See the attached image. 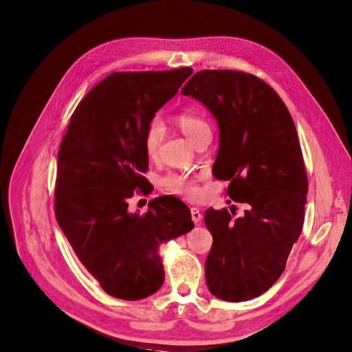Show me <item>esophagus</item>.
<instances>
[{
    "label": "esophagus",
    "instance_id": "obj_1",
    "mask_svg": "<svg viewBox=\"0 0 352 352\" xmlns=\"http://www.w3.org/2000/svg\"><path fill=\"white\" fill-rule=\"evenodd\" d=\"M190 213H192V220H193L196 224H199V223L201 221V219H203L201 212H200L197 208H192V209H190Z\"/></svg>",
    "mask_w": 352,
    "mask_h": 352
}]
</instances>
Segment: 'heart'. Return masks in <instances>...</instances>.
<instances>
[{"label":"heart","mask_w":352,"mask_h":352,"mask_svg":"<svg viewBox=\"0 0 352 352\" xmlns=\"http://www.w3.org/2000/svg\"><path fill=\"white\" fill-rule=\"evenodd\" d=\"M177 125L180 126L182 132L184 136L188 138L192 143L201 136L203 133L210 132L209 123L206 122L203 118L195 113H182L177 116ZM164 136V123L160 118H153L148 123L146 131H144L143 135V148L144 152H146L148 156H155L157 152L159 144ZM163 186L166 188L169 192L175 195H180L184 197L193 199L199 195L197 184L193 179L183 176V175H176L170 173L166 177H163Z\"/></svg>","instance_id":"b5f03b06"}]
</instances>
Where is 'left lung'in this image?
Returning a JSON list of instances; mask_svg holds the SVG:
<instances>
[{"mask_svg": "<svg viewBox=\"0 0 352 352\" xmlns=\"http://www.w3.org/2000/svg\"><path fill=\"white\" fill-rule=\"evenodd\" d=\"M182 95L216 119L213 175L229 180L227 195L245 206L237 219L206 210L213 236L206 284L224 301L256 298L278 280L302 230L308 183L293 118L272 87L240 71H199Z\"/></svg>", "mask_w": 352, "mask_h": 352, "instance_id": "obj_1", "label": "left lung"}]
</instances>
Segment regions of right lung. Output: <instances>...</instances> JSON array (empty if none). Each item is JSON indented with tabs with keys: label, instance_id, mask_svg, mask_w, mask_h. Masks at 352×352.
Wrapping results in <instances>:
<instances>
[{
	"label": "right lung",
	"instance_id": "right-lung-1",
	"mask_svg": "<svg viewBox=\"0 0 352 352\" xmlns=\"http://www.w3.org/2000/svg\"><path fill=\"white\" fill-rule=\"evenodd\" d=\"M113 72L79 102L58 152L55 217L102 290L120 300L152 296L164 281L159 245L190 232L188 206L176 197L128 210L133 190L148 192L143 135L155 113L192 75Z\"/></svg>",
	"mask_w": 352,
	"mask_h": 352
}]
</instances>
